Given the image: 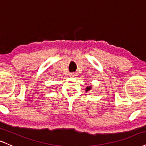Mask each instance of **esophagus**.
<instances>
[{
  "instance_id": "34e87169",
  "label": "esophagus",
  "mask_w": 146,
  "mask_h": 146,
  "mask_svg": "<svg viewBox=\"0 0 146 146\" xmlns=\"http://www.w3.org/2000/svg\"><path fill=\"white\" fill-rule=\"evenodd\" d=\"M77 75V73H70V76L71 77H75V76H76Z\"/></svg>"
}]
</instances>
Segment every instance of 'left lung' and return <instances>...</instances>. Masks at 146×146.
Listing matches in <instances>:
<instances>
[{"instance_id": "1", "label": "left lung", "mask_w": 146, "mask_h": 146, "mask_svg": "<svg viewBox=\"0 0 146 146\" xmlns=\"http://www.w3.org/2000/svg\"><path fill=\"white\" fill-rule=\"evenodd\" d=\"M86 92H88V91H89V90H91V86H88V87H86Z\"/></svg>"}]
</instances>
